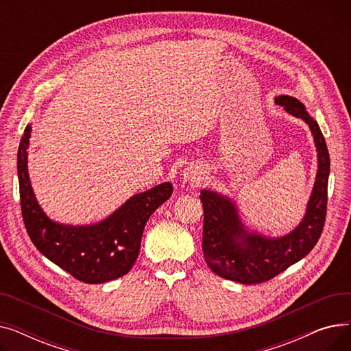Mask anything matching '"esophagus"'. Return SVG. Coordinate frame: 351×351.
I'll return each mask as SVG.
<instances>
[{"label": "esophagus", "mask_w": 351, "mask_h": 351, "mask_svg": "<svg viewBox=\"0 0 351 351\" xmlns=\"http://www.w3.org/2000/svg\"><path fill=\"white\" fill-rule=\"evenodd\" d=\"M204 169L200 166L196 165H191L188 168L183 171V180L191 183V185H199L200 180L204 179Z\"/></svg>", "instance_id": "1"}]
</instances>
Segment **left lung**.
<instances>
[{
  "label": "left lung",
  "mask_w": 351,
  "mask_h": 351,
  "mask_svg": "<svg viewBox=\"0 0 351 351\" xmlns=\"http://www.w3.org/2000/svg\"><path fill=\"white\" fill-rule=\"evenodd\" d=\"M274 102L308 125L317 149L319 168L315 186L299 226L280 237H266L249 232L228 196L209 189L200 192V202L204 205L202 250L205 261L220 278L242 285L267 282L303 259L319 242L326 220L330 156L324 136L317 122L307 114L299 99L280 95Z\"/></svg>",
  "instance_id": "obj_1"
}]
</instances>
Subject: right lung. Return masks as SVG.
I'll use <instances>...</instances> for the list:
<instances>
[{"label": "right lung", "mask_w": 351, "mask_h": 351, "mask_svg": "<svg viewBox=\"0 0 351 351\" xmlns=\"http://www.w3.org/2000/svg\"><path fill=\"white\" fill-rule=\"evenodd\" d=\"M29 136L31 125H27L18 147L16 169L24 225L35 247L84 283H105L126 274L139 254L147 219L172 195L171 183L134 195L102 222L61 225L44 213L31 188L27 168Z\"/></svg>", "instance_id": "obj_1"}]
</instances>
